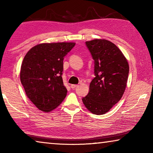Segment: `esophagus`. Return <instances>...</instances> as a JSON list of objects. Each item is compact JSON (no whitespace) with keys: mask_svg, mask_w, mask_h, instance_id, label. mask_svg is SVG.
I'll list each match as a JSON object with an SVG mask.
<instances>
[{"mask_svg":"<svg viewBox=\"0 0 153 153\" xmlns=\"http://www.w3.org/2000/svg\"><path fill=\"white\" fill-rule=\"evenodd\" d=\"M79 86L78 85H76V84H72L71 86V88L72 89H75L76 88H77V87H78Z\"/></svg>","mask_w":153,"mask_h":153,"instance_id":"obj_1","label":"esophagus"}]
</instances>
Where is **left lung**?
I'll return each mask as SVG.
<instances>
[{
    "label": "left lung",
    "mask_w": 153,
    "mask_h": 153,
    "mask_svg": "<svg viewBox=\"0 0 153 153\" xmlns=\"http://www.w3.org/2000/svg\"><path fill=\"white\" fill-rule=\"evenodd\" d=\"M86 45L94 61L95 77L82 101L93 114L103 115L120 101L125 92L128 63L117 46L110 41L95 39L87 41Z\"/></svg>",
    "instance_id": "obj_1"
}]
</instances>
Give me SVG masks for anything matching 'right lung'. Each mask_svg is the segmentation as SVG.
I'll list each match as a JSON object with an SVG mask.
<instances>
[{
	"mask_svg": "<svg viewBox=\"0 0 153 153\" xmlns=\"http://www.w3.org/2000/svg\"><path fill=\"white\" fill-rule=\"evenodd\" d=\"M74 42L43 43L33 46L23 60L20 79L25 94L38 109L48 112L67 95L62 75L65 56Z\"/></svg>",
	"mask_w": 153,
	"mask_h": 153,
	"instance_id": "add662e5",
	"label": "right lung"
}]
</instances>
